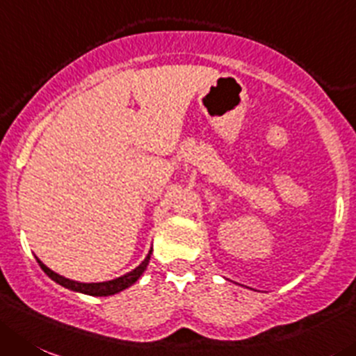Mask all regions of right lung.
Returning a JSON list of instances; mask_svg holds the SVG:
<instances>
[{"label": "right lung", "instance_id": "1", "mask_svg": "<svg viewBox=\"0 0 356 356\" xmlns=\"http://www.w3.org/2000/svg\"><path fill=\"white\" fill-rule=\"evenodd\" d=\"M151 253H152V248H151V251L147 253V257L144 258V261H142L138 267L133 268V270H129L128 274L121 275V277L111 279V281H102V283H81V281L66 279V277H63V275L56 274L54 270H51V268L43 264V261H40L38 258H36V261H38V265L42 267V270L45 272V274H47L52 281H56V283L61 284V286L68 288V290L77 291V293L91 295V297H111V295L119 293V291L126 290V288H129L131 284L137 283L138 279H140V275L144 274L145 268H147L149 260H151Z\"/></svg>", "mask_w": 356, "mask_h": 356}]
</instances>
